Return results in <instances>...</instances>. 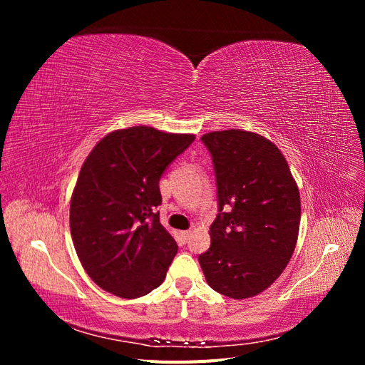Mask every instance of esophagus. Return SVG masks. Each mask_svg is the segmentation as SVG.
Returning a JSON list of instances; mask_svg holds the SVG:
<instances>
[{"label": "esophagus", "instance_id": "esophagus-1", "mask_svg": "<svg viewBox=\"0 0 365 365\" xmlns=\"http://www.w3.org/2000/svg\"><path fill=\"white\" fill-rule=\"evenodd\" d=\"M190 235H192V231H190V230H187V231H181V239H182L184 242H187V240H189Z\"/></svg>", "mask_w": 365, "mask_h": 365}]
</instances>
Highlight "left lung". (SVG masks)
<instances>
[{"label": "left lung", "mask_w": 365, "mask_h": 365, "mask_svg": "<svg viewBox=\"0 0 365 365\" xmlns=\"http://www.w3.org/2000/svg\"><path fill=\"white\" fill-rule=\"evenodd\" d=\"M212 155L217 216L200 264L210 288L248 298L271 286L294 252L300 192L277 146L254 132L228 129L201 137Z\"/></svg>", "instance_id": "left-lung-1"}]
</instances>
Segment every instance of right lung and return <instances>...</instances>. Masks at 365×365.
Here are the masks:
<instances>
[{
  "mask_svg": "<svg viewBox=\"0 0 365 365\" xmlns=\"http://www.w3.org/2000/svg\"><path fill=\"white\" fill-rule=\"evenodd\" d=\"M195 141L155 128L118 129L97 143L77 178L71 205L73 244L83 269L121 298L149 294L164 282L178 252L160 224V178Z\"/></svg>",
  "mask_w": 365,
  "mask_h": 365,
  "instance_id": "1",
  "label": "right lung"
}]
</instances>
